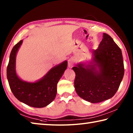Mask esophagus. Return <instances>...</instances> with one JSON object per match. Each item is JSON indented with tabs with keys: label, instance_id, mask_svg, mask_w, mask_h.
<instances>
[{
	"label": "esophagus",
	"instance_id": "1",
	"mask_svg": "<svg viewBox=\"0 0 133 133\" xmlns=\"http://www.w3.org/2000/svg\"><path fill=\"white\" fill-rule=\"evenodd\" d=\"M74 61L73 60V59L70 58L69 59L68 66L69 67H72L73 66V65H74Z\"/></svg>",
	"mask_w": 133,
	"mask_h": 133
}]
</instances>
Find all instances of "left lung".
<instances>
[{
	"mask_svg": "<svg viewBox=\"0 0 133 133\" xmlns=\"http://www.w3.org/2000/svg\"><path fill=\"white\" fill-rule=\"evenodd\" d=\"M95 64L79 63L72 70L77 94L92 103L112 98L119 88L124 75L122 51L112 38L103 33L98 49L93 51ZM98 67L100 71L96 69Z\"/></svg>",
	"mask_w": 133,
	"mask_h": 133,
	"instance_id": "1",
	"label": "left lung"
}]
</instances>
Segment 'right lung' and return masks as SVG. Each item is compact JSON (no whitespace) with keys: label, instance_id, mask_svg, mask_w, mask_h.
Here are the masks:
<instances>
[{"label":"right lung","instance_id":"obj_1","mask_svg":"<svg viewBox=\"0 0 133 133\" xmlns=\"http://www.w3.org/2000/svg\"><path fill=\"white\" fill-rule=\"evenodd\" d=\"M23 41H20L12 48L7 67V77L11 91L18 99L33 107L41 108L54 99L57 83L67 69V61L51 69L44 77L36 82L22 81L15 72L16 54Z\"/></svg>","mask_w":133,"mask_h":133}]
</instances>
